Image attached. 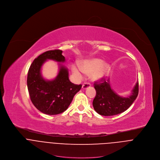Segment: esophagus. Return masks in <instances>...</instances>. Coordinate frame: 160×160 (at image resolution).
<instances>
[{
	"label": "esophagus",
	"instance_id": "esophagus-1",
	"mask_svg": "<svg viewBox=\"0 0 160 160\" xmlns=\"http://www.w3.org/2000/svg\"><path fill=\"white\" fill-rule=\"evenodd\" d=\"M90 87V84L89 83H87V82H85L82 85V88L83 89H86V88H87Z\"/></svg>",
	"mask_w": 160,
	"mask_h": 160
}]
</instances>
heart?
Listing matches in <instances>:
<instances>
[{"mask_svg":"<svg viewBox=\"0 0 160 160\" xmlns=\"http://www.w3.org/2000/svg\"><path fill=\"white\" fill-rule=\"evenodd\" d=\"M111 69L109 63L103 62L101 59L94 58L83 61L80 67L73 65L72 71L77 79H81L83 73L90 74V78L94 81L99 80L106 77Z\"/></svg>","mask_w":160,"mask_h":160,"instance_id":"1","label":"heart"}]
</instances>
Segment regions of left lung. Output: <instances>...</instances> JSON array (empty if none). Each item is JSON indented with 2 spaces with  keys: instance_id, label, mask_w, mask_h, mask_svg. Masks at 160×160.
Masks as SVG:
<instances>
[{
  "instance_id": "8db88e82",
  "label": "left lung",
  "mask_w": 160,
  "mask_h": 160,
  "mask_svg": "<svg viewBox=\"0 0 160 160\" xmlns=\"http://www.w3.org/2000/svg\"><path fill=\"white\" fill-rule=\"evenodd\" d=\"M94 85L96 95L93 101V107L98 114L102 116L116 115L124 112L132 104L139 93L138 82L132 90V94L127 98L121 97L114 92L109 79L106 81L102 78Z\"/></svg>"
}]
</instances>
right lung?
Here are the masks:
<instances>
[{"instance_id": "obj_1", "label": "right lung", "mask_w": 160, "mask_h": 160, "mask_svg": "<svg viewBox=\"0 0 160 160\" xmlns=\"http://www.w3.org/2000/svg\"><path fill=\"white\" fill-rule=\"evenodd\" d=\"M59 49L43 52L34 59L28 73L27 87L30 99L35 108L42 112L55 115L66 111L82 85L72 83L68 78L66 68L59 64L57 77L52 80H45L41 74V68L48 59L64 62L65 58Z\"/></svg>"}]
</instances>
